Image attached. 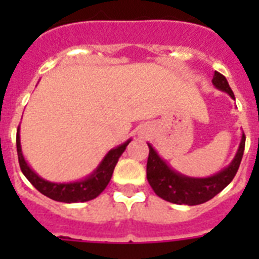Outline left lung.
I'll use <instances>...</instances> for the list:
<instances>
[{"instance_id":"obj_1","label":"left lung","mask_w":259,"mask_h":259,"mask_svg":"<svg viewBox=\"0 0 259 259\" xmlns=\"http://www.w3.org/2000/svg\"><path fill=\"white\" fill-rule=\"evenodd\" d=\"M212 84L218 90L229 94L230 97L235 99L227 79L218 71L213 72ZM245 141V134H242L241 142H239L233 161L226 168L208 177H191L177 172L148 142V146H149V157L146 164L148 181L157 196L173 204L196 205L205 203L211 200L213 196H217L218 193L223 191L233 181L242 161Z\"/></svg>"}]
</instances>
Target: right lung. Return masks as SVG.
I'll list each match as a JSON object with an SVG mask.
<instances>
[{
  "label": "right lung",
  "instance_id": "right-lung-1",
  "mask_svg": "<svg viewBox=\"0 0 259 259\" xmlns=\"http://www.w3.org/2000/svg\"><path fill=\"white\" fill-rule=\"evenodd\" d=\"M130 141H132V138H129L127 141H125L121 145L110 149L106 153L105 157L102 158L99 165L84 179H80L78 181H71V183H54V181H48L38 176L26 162L21 149L20 126H18L17 138H16L18 162H20V168H21L24 176L32 183V185L37 189L38 192H41L42 195H46L47 197H50L52 200L63 201V203L89 201L99 196L110 183L114 168H115L118 160L122 156V153L125 152L126 146L129 145Z\"/></svg>",
  "mask_w": 259,
  "mask_h": 259
}]
</instances>
